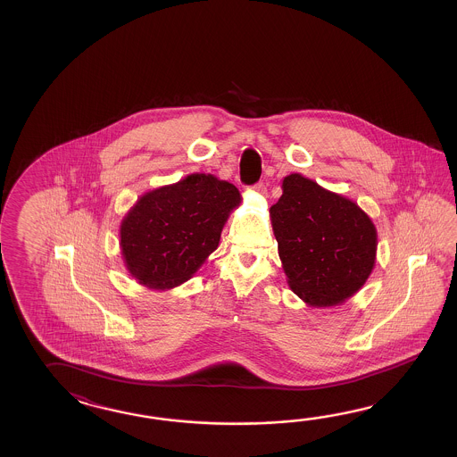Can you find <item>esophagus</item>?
<instances>
[{
  "instance_id": "esophagus-1",
  "label": "esophagus",
  "mask_w": 457,
  "mask_h": 457,
  "mask_svg": "<svg viewBox=\"0 0 457 457\" xmlns=\"http://www.w3.org/2000/svg\"><path fill=\"white\" fill-rule=\"evenodd\" d=\"M254 187V191H258V193H262V195H264L266 193V185L262 183V181H260V183H256V185L253 186Z\"/></svg>"
}]
</instances>
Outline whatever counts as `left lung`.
Listing matches in <instances>:
<instances>
[{
  "label": "left lung",
  "mask_w": 457,
  "mask_h": 457,
  "mask_svg": "<svg viewBox=\"0 0 457 457\" xmlns=\"http://www.w3.org/2000/svg\"><path fill=\"white\" fill-rule=\"evenodd\" d=\"M270 214L287 282L312 307L340 303L370 278L378 233L350 199L295 173Z\"/></svg>",
  "instance_id": "8db88e82"
}]
</instances>
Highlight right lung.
<instances>
[{"instance_id": "obj_1", "label": "right lung", "mask_w": 457, "mask_h": 457, "mask_svg": "<svg viewBox=\"0 0 457 457\" xmlns=\"http://www.w3.org/2000/svg\"><path fill=\"white\" fill-rule=\"evenodd\" d=\"M235 186L212 175H191L142 195L120 225L129 271L148 287L187 281L219 246L233 207Z\"/></svg>"}]
</instances>
